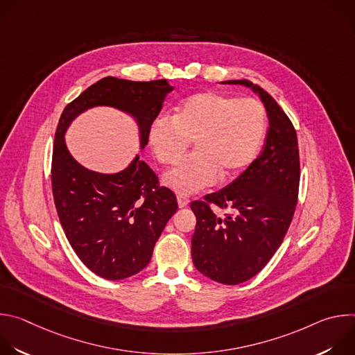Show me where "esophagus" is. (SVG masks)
Returning <instances> with one entry per match:
<instances>
[{
  "label": "esophagus",
  "mask_w": 355,
  "mask_h": 355,
  "mask_svg": "<svg viewBox=\"0 0 355 355\" xmlns=\"http://www.w3.org/2000/svg\"><path fill=\"white\" fill-rule=\"evenodd\" d=\"M177 202H178V207H180V208H185V207H188V204H189V199L185 198V196L178 195V196H177Z\"/></svg>",
  "instance_id": "esophagus-1"
}]
</instances>
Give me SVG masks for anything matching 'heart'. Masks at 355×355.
Masks as SVG:
<instances>
[{
    "instance_id": "b5f03b06",
    "label": "heart",
    "mask_w": 355,
    "mask_h": 355,
    "mask_svg": "<svg viewBox=\"0 0 355 355\" xmlns=\"http://www.w3.org/2000/svg\"><path fill=\"white\" fill-rule=\"evenodd\" d=\"M267 128L257 99L200 91L177 105L173 118L162 116L150 128V146L163 164H175L193 141L195 153L163 177L166 187L192 195L243 171L256 159Z\"/></svg>"
}]
</instances>
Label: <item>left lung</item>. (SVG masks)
I'll return each instance as SVG.
<instances>
[{
  "label": "left lung",
  "mask_w": 355,
  "mask_h": 355,
  "mask_svg": "<svg viewBox=\"0 0 355 355\" xmlns=\"http://www.w3.org/2000/svg\"><path fill=\"white\" fill-rule=\"evenodd\" d=\"M223 83L259 94L270 128L263 153L233 182L191 204L196 216L191 254L200 274L237 285L257 275L281 245L296 208L300 164L295 128L277 101L248 80ZM211 205L232 214L220 218Z\"/></svg>",
  "instance_id": "left-lung-1"
}]
</instances>
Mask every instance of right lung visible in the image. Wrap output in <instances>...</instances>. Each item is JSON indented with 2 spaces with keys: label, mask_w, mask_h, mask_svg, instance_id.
Wrapping results in <instances>:
<instances>
[{
  "label": "right lung",
  "mask_w": 355,
  "mask_h": 355,
  "mask_svg": "<svg viewBox=\"0 0 355 355\" xmlns=\"http://www.w3.org/2000/svg\"><path fill=\"white\" fill-rule=\"evenodd\" d=\"M173 91L167 80L129 81L105 77L64 108L55 135L52 189L66 237L84 266L101 278L118 281L141 271L170 218L177 198L139 156L122 171L103 174L83 167L64 141L70 123L94 107H112L132 115L140 147Z\"/></svg>",
  "instance_id": "add662e5"
}]
</instances>
